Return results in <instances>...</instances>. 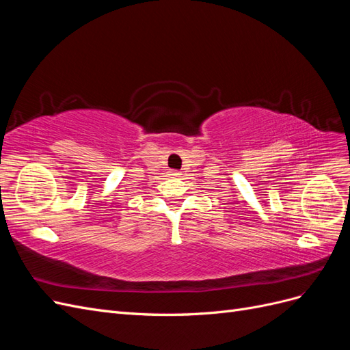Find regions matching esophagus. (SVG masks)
I'll list each match as a JSON object with an SVG mask.
<instances>
[{
	"instance_id": "1",
	"label": "esophagus",
	"mask_w": 350,
	"mask_h": 350,
	"mask_svg": "<svg viewBox=\"0 0 350 350\" xmlns=\"http://www.w3.org/2000/svg\"><path fill=\"white\" fill-rule=\"evenodd\" d=\"M174 175H179V174H174Z\"/></svg>"
}]
</instances>
